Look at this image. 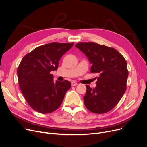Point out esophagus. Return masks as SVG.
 <instances>
[{
	"instance_id": "esophagus-1",
	"label": "esophagus",
	"mask_w": 147,
	"mask_h": 147,
	"mask_svg": "<svg viewBox=\"0 0 147 147\" xmlns=\"http://www.w3.org/2000/svg\"><path fill=\"white\" fill-rule=\"evenodd\" d=\"M78 83H76L75 82H72V86H77V85H78Z\"/></svg>"
}]
</instances>
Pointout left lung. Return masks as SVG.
I'll use <instances>...</instances> for the list:
<instances>
[{
    "label": "left lung",
    "instance_id": "8db88e82",
    "mask_svg": "<svg viewBox=\"0 0 147 147\" xmlns=\"http://www.w3.org/2000/svg\"><path fill=\"white\" fill-rule=\"evenodd\" d=\"M75 47L82 51L92 64L91 72L99 74L96 87L86 85L84 104L91 112L105 113L113 109L126 90L127 63L115 48L98 43H78Z\"/></svg>",
    "mask_w": 147,
    "mask_h": 147
}]
</instances>
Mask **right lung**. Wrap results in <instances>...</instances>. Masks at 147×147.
I'll return each mask as SVG.
<instances>
[{"label": "right lung", "mask_w": 147, "mask_h": 147, "mask_svg": "<svg viewBox=\"0 0 147 147\" xmlns=\"http://www.w3.org/2000/svg\"><path fill=\"white\" fill-rule=\"evenodd\" d=\"M74 44H45L35 48L21 60L17 70L20 88L34 110L50 113L61 105L71 83L67 80L55 83L51 72L57 70L61 57Z\"/></svg>", "instance_id": "1"}]
</instances>
